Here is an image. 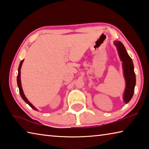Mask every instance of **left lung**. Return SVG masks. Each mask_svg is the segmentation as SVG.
Segmentation results:
<instances>
[{
	"label": "left lung",
	"instance_id": "obj_1",
	"mask_svg": "<svg viewBox=\"0 0 149 149\" xmlns=\"http://www.w3.org/2000/svg\"><path fill=\"white\" fill-rule=\"evenodd\" d=\"M114 44L117 47L119 58L123 62V74L126 81L125 90L124 92L123 100L125 103H129L133 97L134 86L136 84V76L134 72L133 60L127 54L125 46L120 41H115Z\"/></svg>",
	"mask_w": 149,
	"mask_h": 149
}]
</instances>
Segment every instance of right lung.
<instances>
[{
  "mask_svg": "<svg viewBox=\"0 0 149 149\" xmlns=\"http://www.w3.org/2000/svg\"><path fill=\"white\" fill-rule=\"evenodd\" d=\"M24 62V60H22L21 61L20 63V65H19V67H18V75H17V84H18V88H19V92H20V96L22 97V98L23 99V100L25 101L26 103H27V104L29 105L30 107H31L33 109L37 111V109L36 108H35L34 106H33L31 103L29 102V101L27 100V98L25 97V95L24 94V92L22 90V85H21V80H20V69H21V66L22 65V63Z\"/></svg>",
  "mask_w": 149,
  "mask_h": 149,
  "instance_id": "obj_1",
  "label": "right lung"
}]
</instances>
